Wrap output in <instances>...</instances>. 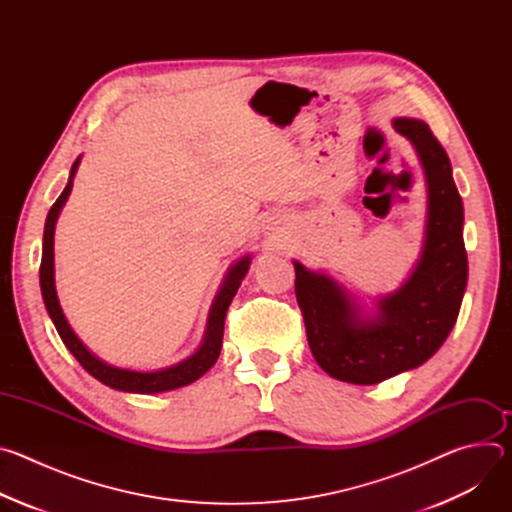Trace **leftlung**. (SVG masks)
Here are the masks:
<instances>
[{
  "mask_svg": "<svg viewBox=\"0 0 512 512\" xmlns=\"http://www.w3.org/2000/svg\"><path fill=\"white\" fill-rule=\"evenodd\" d=\"M393 127L413 143L429 194L425 245L407 283L379 302L375 320H362L338 283L294 263L310 350L330 377L354 385L381 383L433 356L458 320L468 281L464 206L450 158L427 123L395 119Z\"/></svg>",
  "mask_w": 512,
  "mask_h": 512,
  "instance_id": "8db88e82",
  "label": "left lung"
}]
</instances>
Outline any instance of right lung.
Listing matches in <instances>:
<instances>
[{
  "mask_svg": "<svg viewBox=\"0 0 512 512\" xmlns=\"http://www.w3.org/2000/svg\"><path fill=\"white\" fill-rule=\"evenodd\" d=\"M77 168H79V160L72 164L68 184L62 190V194L56 198L52 208L48 210L46 227H44L42 263H40V289H42L44 306H46L48 316L52 318V322L56 326V332L60 334L64 346L72 352V356H75L83 364V369L89 375H93L97 381L105 383L107 387L127 391V393H162V391H172V389L194 383L196 379H200L212 367V364L218 358V354H221L227 310H229V306H231V302L237 294L241 279L245 277V273L249 269V257H243L237 265L231 267V271H229V275L223 283V289L218 291V296L212 304L204 342L198 348V352H194L190 358L182 360L180 364H174V367H170V369L156 371V373H135V371H125V369L111 367V364H105L103 360H99L95 354H91L87 350V346L79 340V336L72 332V328L68 326L64 314H62V308L58 304L56 287H54V225H56V218H58V212H60L62 204L66 202V198L70 194L72 178H75Z\"/></svg>",
  "mask_w": 512,
  "mask_h": 512,
  "instance_id": "obj_1",
  "label": "right lung"
}]
</instances>
